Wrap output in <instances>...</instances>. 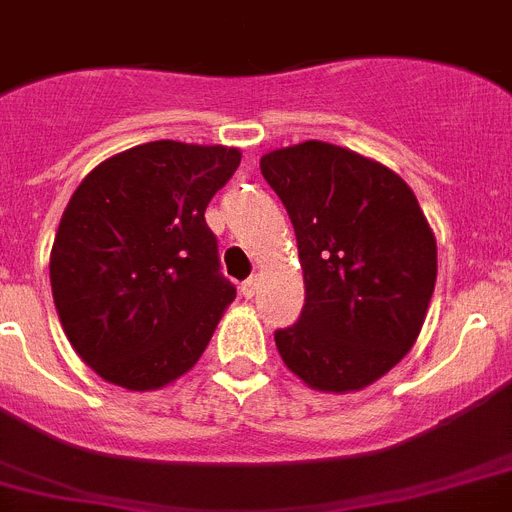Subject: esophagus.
I'll return each mask as SVG.
<instances>
[{
    "mask_svg": "<svg viewBox=\"0 0 512 512\" xmlns=\"http://www.w3.org/2000/svg\"><path fill=\"white\" fill-rule=\"evenodd\" d=\"M257 283H260V278H257V275H250V278H247V281L242 283V296H244V299H252V296H255Z\"/></svg>",
    "mask_w": 512,
    "mask_h": 512,
    "instance_id": "obj_1",
    "label": "esophagus"
}]
</instances>
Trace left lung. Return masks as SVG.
Instances as JSON below:
<instances>
[{
  "label": "left lung",
  "instance_id": "8db88e82",
  "mask_svg": "<svg viewBox=\"0 0 512 512\" xmlns=\"http://www.w3.org/2000/svg\"><path fill=\"white\" fill-rule=\"evenodd\" d=\"M260 172L291 216L306 293L275 348L309 389H366L420 337L438 275L433 229L397 172L345 146L273 149Z\"/></svg>",
  "mask_w": 512,
  "mask_h": 512
}]
</instances>
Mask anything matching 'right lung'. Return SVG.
Returning <instances> with one entry per match:
<instances>
[{
    "instance_id": "obj_1",
    "label": "right lung",
    "mask_w": 512,
    "mask_h": 512,
    "mask_svg": "<svg viewBox=\"0 0 512 512\" xmlns=\"http://www.w3.org/2000/svg\"><path fill=\"white\" fill-rule=\"evenodd\" d=\"M242 162L234 146L149 141L79 182L51 247L61 327L92 371L128 391L175 384L237 291L219 275L206 206Z\"/></svg>"
}]
</instances>
